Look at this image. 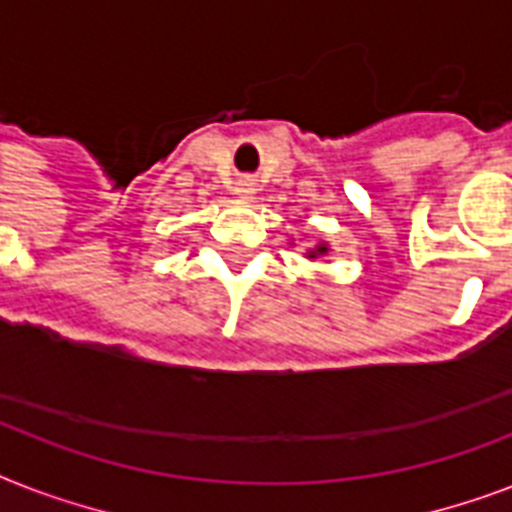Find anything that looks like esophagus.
<instances>
[{"label":"esophagus","instance_id":"obj_1","mask_svg":"<svg viewBox=\"0 0 512 512\" xmlns=\"http://www.w3.org/2000/svg\"><path fill=\"white\" fill-rule=\"evenodd\" d=\"M249 185L252 183H247V180H244V183H239V188H236V191H239L241 196H249V193H252V188H249Z\"/></svg>","mask_w":512,"mask_h":512}]
</instances>
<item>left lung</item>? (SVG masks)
Returning a JSON list of instances; mask_svg holds the SVG:
<instances>
[{
    "instance_id": "obj_1",
    "label": "left lung",
    "mask_w": 512,
    "mask_h": 512,
    "mask_svg": "<svg viewBox=\"0 0 512 512\" xmlns=\"http://www.w3.org/2000/svg\"><path fill=\"white\" fill-rule=\"evenodd\" d=\"M319 252H327V247H319ZM313 257V255H311Z\"/></svg>"
}]
</instances>
